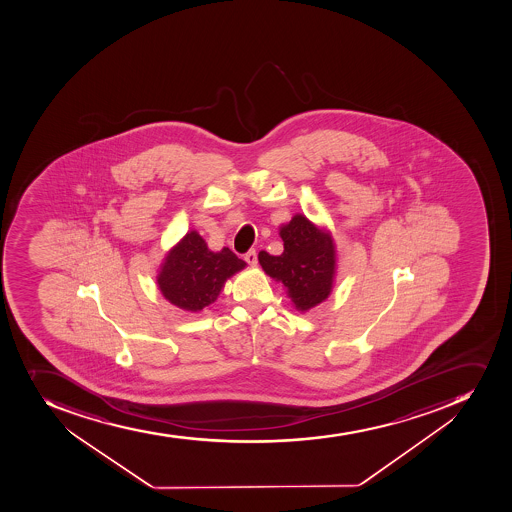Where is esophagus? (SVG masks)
<instances>
[{"label": "esophagus", "instance_id": "obj_1", "mask_svg": "<svg viewBox=\"0 0 512 512\" xmlns=\"http://www.w3.org/2000/svg\"><path fill=\"white\" fill-rule=\"evenodd\" d=\"M245 262L249 263V265H257V252L255 250H249L247 254L244 255Z\"/></svg>", "mask_w": 512, "mask_h": 512}]
</instances>
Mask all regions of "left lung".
I'll use <instances>...</instances> for the list:
<instances>
[{"label": "left lung", "mask_w": 512, "mask_h": 512, "mask_svg": "<svg viewBox=\"0 0 512 512\" xmlns=\"http://www.w3.org/2000/svg\"><path fill=\"white\" fill-rule=\"evenodd\" d=\"M280 235L283 254L275 257L262 250L258 262L286 286L296 310L308 311L326 300L333 286V240L300 214L280 229Z\"/></svg>", "instance_id": "8db88e82"}]
</instances>
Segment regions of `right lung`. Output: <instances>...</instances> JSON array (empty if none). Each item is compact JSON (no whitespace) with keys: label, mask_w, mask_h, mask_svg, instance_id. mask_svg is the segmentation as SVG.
<instances>
[{"label":"right lung","mask_w":512,"mask_h":512,"mask_svg":"<svg viewBox=\"0 0 512 512\" xmlns=\"http://www.w3.org/2000/svg\"><path fill=\"white\" fill-rule=\"evenodd\" d=\"M244 267V260L227 247L211 252L193 230L166 255L158 285L173 305L186 311H201L216 301L227 278Z\"/></svg>","instance_id":"add662e5"}]
</instances>
